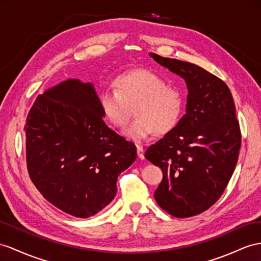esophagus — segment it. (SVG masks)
I'll use <instances>...</instances> for the list:
<instances>
[{
  "mask_svg": "<svg viewBox=\"0 0 261 261\" xmlns=\"http://www.w3.org/2000/svg\"><path fill=\"white\" fill-rule=\"evenodd\" d=\"M137 153H138V158L143 160L144 159V150L141 145H137Z\"/></svg>",
  "mask_w": 261,
  "mask_h": 261,
  "instance_id": "34e87169",
  "label": "esophagus"
}]
</instances>
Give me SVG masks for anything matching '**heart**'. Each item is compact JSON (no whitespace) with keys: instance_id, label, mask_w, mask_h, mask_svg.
<instances>
[{"instance_id":"1","label":"heart","mask_w":261,"mask_h":261,"mask_svg":"<svg viewBox=\"0 0 261 261\" xmlns=\"http://www.w3.org/2000/svg\"><path fill=\"white\" fill-rule=\"evenodd\" d=\"M115 88L105 87L99 93V105L105 118L117 128H124L132 116L136 119L125 130L136 141L171 131L182 116L184 100L175 86L149 69H135L116 77Z\"/></svg>"}]
</instances>
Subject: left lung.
I'll list each match as a JSON object with an SVG mask.
<instances>
[{
  "mask_svg": "<svg viewBox=\"0 0 261 261\" xmlns=\"http://www.w3.org/2000/svg\"><path fill=\"white\" fill-rule=\"evenodd\" d=\"M151 56L185 79L189 89L185 115L145 151L163 172L154 197L170 215L192 217L217 202L235 170L242 144L235 103L223 80L202 67Z\"/></svg>",
  "mask_w": 261,
  "mask_h": 261,
  "instance_id": "obj_1",
  "label": "left lung"
}]
</instances>
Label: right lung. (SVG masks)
Returning a JSON list of instances; mask_svg holds the SVG:
<instances>
[{
  "label": "right lung",
  "instance_id": "1",
  "mask_svg": "<svg viewBox=\"0 0 261 261\" xmlns=\"http://www.w3.org/2000/svg\"><path fill=\"white\" fill-rule=\"evenodd\" d=\"M33 184L57 208L96 215L117 194L137 148L106 124L91 84L69 79L39 95L24 126Z\"/></svg>",
  "mask_w": 261,
  "mask_h": 261
}]
</instances>
